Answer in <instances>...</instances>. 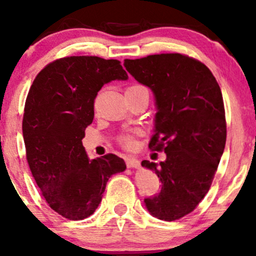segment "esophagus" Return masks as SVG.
<instances>
[{
	"mask_svg": "<svg viewBox=\"0 0 256 256\" xmlns=\"http://www.w3.org/2000/svg\"><path fill=\"white\" fill-rule=\"evenodd\" d=\"M126 166L128 168H138L140 167V161L138 158H134V157H126Z\"/></svg>",
	"mask_w": 256,
	"mask_h": 256,
	"instance_id": "esophagus-1",
	"label": "esophagus"
}]
</instances>
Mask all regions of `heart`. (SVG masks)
Segmentation results:
<instances>
[{
    "mask_svg": "<svg viewBox=\"0 0 256 256\" xmlns=\"http://www.w3.org/2000/svg\"><path fill=\"white\" fill-rule=\"evenodd\" d=\"M135 92H147L148 94V89L142 84H131L128 85L125 89V94H135ZM135 138L136 134L135 132H126L118 135V141L124 148L131 150L134 146H135Z\"/></svg>",
    "mask_w": 256,
    "mask_h": 256,
    "instance_id": "heart-1",
    "label": "heart"
}]
</instances>
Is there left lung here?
<instances>
[{"mask_svg": "<svg viewBox=\"0 0 256 256\" xmlns=\"http://www.w3.org/2000/svg\"><path fill=\"white\" fill-rule=\"evenodd\" d=\"M126 70L156 98V130L151 151L166 161L141 162L156 172L161 190L144 198L152 216L177 220L194 210L207 194L226 141L220 88L207 66L180 53L125 59Z\"/></svg>", "mask_w": 256, "mask_h": 256, "instance_id": "left-lung-1", "label": "left lung"}]
</instances>
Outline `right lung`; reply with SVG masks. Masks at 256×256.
Returning <instances> with one entry per match:
<instances>
[{
  "label": "right lung",
  "instance_id": "obj_1",
  "mask_svg": "<svg viewBox=\"0 0 256 256\" xmlns=\"http://www.w3.org/2000/svg\"><path fill=\"white\" fill-rule=\"evenodd\" d=\"M126 80L116 59L64 56L47 64L28 92L22 131L32 176L49 207L69 220L92 216L110 176L125 171L114 154L90 161L82 146L102 85Z\"/></svg>",
  "mask_w": 256,
  "mask_h": 256
}]
</instances>
